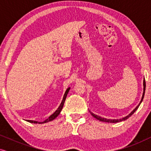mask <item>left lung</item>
Here are the masks:
<instances>
[{"instance_id": "8db88e82", "label": "left lung", "mask_w": 151, "mask_h": 151, "mask_svg": "<svg viewBox=\"0 0 151 151\" xmlns=\"http://www.w3.org/2000/svg\"><path fill=\"white\" fill-rule=\"evenodd\" d=\"M143 85H144V92H143V95H142V100H141V101H140V102H139V104L137 105V106H136V108L134 109V110L132 111V112L131 113H129V115H127V116H126V117H123V118H122V119H106V118H104V117H100V116H98V115H95L94 113H93L92 112H91V111H89L90 112V113L92 115V116L93 117H94L95 118H96L97 119H98V120H100V121H102V122H109V123H117V122H122V121H124V120H126V119H127L128 118H129V117H130L136 111V110H137V109L139 108V105H140V104H141L142 103V100H143V99H144V93H145V89H146V82H145V79H144V82H143Z\"/></svg>"}]
</instances>
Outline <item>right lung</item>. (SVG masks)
Here are the masks:
<instances>
[{
    "mask_svg": "<svg viewBox=\"0 0 151 151\" xmlns=\"http://www.w3.org/2000/svg\"><path fill=\"white\" fill-rule=\"evenodd\" d=\"M69 90H70V87H69L67 90H66V91L65 93V95H64V96H63V100H62V102L60 103V106H59L57 110L55 111V112L53 113L52 115H51L50 116L48 117V118H47V119H45L44 122H37V121H34V120H27V121L29 122H30V123L44 124V123L49 122H50V121H52L54 119L56 118V117L58 116V115L60 114V113L61 112L62 109H63V107L64 106V103H65V101L66 100V98H67V96L68 93H69Z\"/></svg>",
    "mask_w": 151,
    "mask_h": 151,
    "instance_id": "1",
    "label": "right lung"
}]
</instances>
